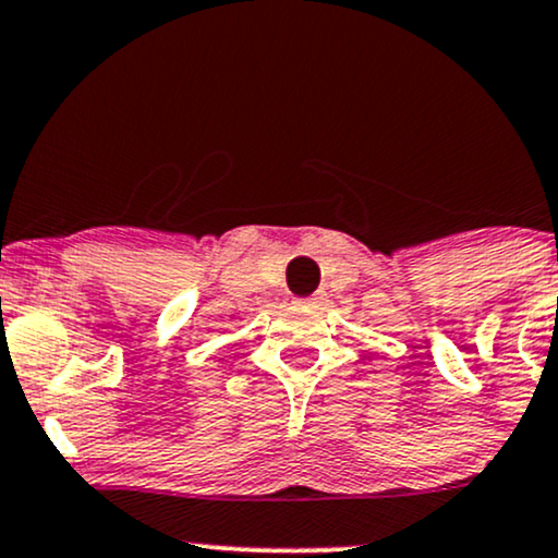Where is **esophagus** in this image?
I'll return each instance as SVG.
<instances>
[{"label": "esophagus", "instance_id": "esophagus-1", "mask_svg": "<svg viewBox=\"0 0 558 558\" xmlns=\"http://www.w3.org/2000/svg\"><path fill=\"white\" fill-rule=\"evenodd\" d=\"M322 301V296L319 293H314V296H306V299H299V304H304V306H317Z\"/></svg>", "mask_w": 558, "mask_h": 558}]
</instances>
